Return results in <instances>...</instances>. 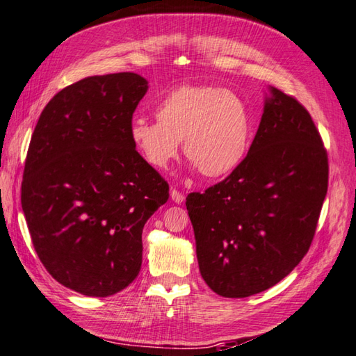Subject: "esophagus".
<instances>
[{
	"instance_id": "1",
	"label": "esophagus",
	"mask_w": 356,
	"mask_h": 356,
	"mask_svg": "<svg viewBox=\"0 0 356 356\" xmlns=\"http://www.w3.org/2000/svg\"><path fill=\"white\" fill-rule=\"evenodd\" d=\"M170 198L173 200V201H175V203H183V201H184V193L183 192H179L178 189H175V187H172V189H170Z\"/></svg>"
}]
</instances>
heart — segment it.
<instances>
[{"label": "heart", "mask_w": 356, "mask_h": 356, "mask_svg": "<svg viewBox=\"0 0 356 356\" xmlns=\"http://www.w3.org/2000/svg\"><path fill=\"white\" fill-rule=\"evenodd\" d=\"M158 122L133 119L130 140L153 169H165L184 155L206 178H225L243 163L252 138V119L243 99L212 85H183L155 110Z\"/></svg>", "instance_id": "b5f03b06"}]
</instances>
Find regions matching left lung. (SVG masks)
I'll use <instances>...</instances> for the list:
<instances>
[{"label": "left lung", "mask_w": 356, "mask_h": 356, "mask_svg": "<svg viewBox=\"0 0 356 356\" xmlns=\"http://www.w3.org/2000/svg\"><path fill=\"white\" fill-rule=\"evenodd\" d=\"M327 187V150L310 113L271 88L241 165L186 198L211 290L248 298L288 276L312 245Z\"/></svg>", "instance_id": "left-lung-1"}]
</instances>
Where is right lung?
I'll return each mask as SVG.
<instances>
[{
  "instance_id": "1",
  "label": "right lung",
  "mask_w": 356,
  "mask_h": 356,
  "mask_svg": "<svg viewBox=\"0 0 356 356\" xmlns=\"http://www.w3.org/2000/svg\"><path fill=\"white\" fill-rule=\"evenodd\" d=\"M147 88L135 72L82 79L49 100L32 133L22 183L32 245L57 282L85 296L136 279L144 225L169 200L129 135Z\"/></svg>"
}]
</instances>
